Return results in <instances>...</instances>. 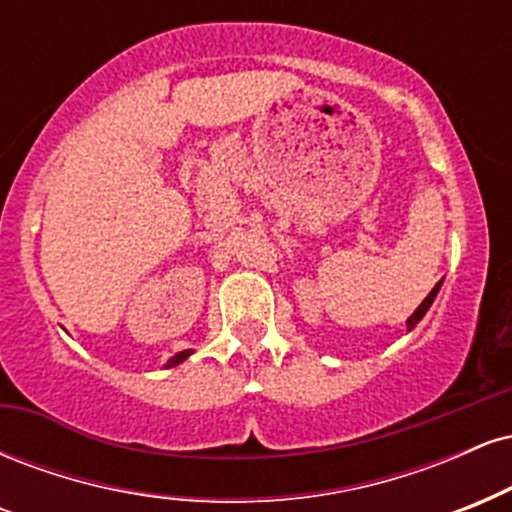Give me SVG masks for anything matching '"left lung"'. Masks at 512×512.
Here are the masks:
<instances>
[{
    "mask_svg": "<svg viewBox=\"0 0 512 512\" xmlns=\"http://www.w3.org/2000/svg\"><path fill=\"white\" fill-rule=\"evenodd\" d=\"M440 284H443V281H438V284L433 286V291L428 293V296L424 298V301H421L419 308H416L414 313H411V317H409V320H407V327H409V330H414V327L419 325V320H421V317L426 315V310L431 308V303H433V301H436V296H438V291H440Z\"/></svg>",
    "mask_w": 512,
    "mask_h": 512,
    "instance_id": "1",
    "label": "left lung"
}]
</instances>
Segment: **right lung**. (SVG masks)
Returning <instances> with one entry per match:
<instances>
[{
	"label": "right lung",
	"mask_w": 512,
	"mask_h": 512,
	"mask_svg": "<svg viewBox=\"0 0 512 512\" xmlns=\"http://www.w3.org/2000/svg\"><path fill=\"white\" fill-rule=\"evenodd\" d=\"M192 354V351L190 349H187V351H180V354H175L173 358H170V361L166 363V368H173V366H178V363H182V361H185V358L187 356H190Z\"/></svg>",
	"instance_id": "1"
}]
</instances>
